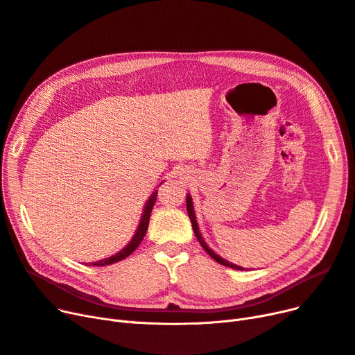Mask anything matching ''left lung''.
<instances>
[{
	"label": "left lung",
	"mask_w": 355,
	"mask_h": 355,
	"mask_svg": "<svg viewBox=\"0 0 355 355\" xmlns=\"http://www.w3.org/2000/svg\"><path fill=\"white\" fill-rule=\"evenodd\" d=\"M187 209H188V216H189V218H191L192 229H193V233H195V236H196V239H198V242L201 243V246L205 249V252L209 254V257H211L212 259H214L216 262H218V263H221V265H224V266H229V268H233V269H239V271H243V266H239V265H236V263H232V262H229V261H225L224 258L220 257V254H217L214 250L208 248V245L205 243L204 237L201 236L200 227H198V221H196V217H195V209H193V202H192L191 195H187Z\"/></svg>",
	"instance_id": "obj_1"
}]
</instances>
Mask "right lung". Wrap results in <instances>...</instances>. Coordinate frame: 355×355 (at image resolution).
<instances>
[{
  "label": "right lung",
  "mask_w": 355,
  "mask_h": 355,
  "mask_svg": "<svg viewBox=\"0 0 355 355\" xmlns=\"http://www.w3.org/2000/svg\"><path fill=\"white\" fill-rule=\"evenodd\" d=\"M155 196H157V191H154L153 195L148 198V201L146 202V207H144V211H143V217H141V221L138 224V229L135 232V234L132 236L131 242L126 245L121 252H118L116 254H113V257H109L106 259H102V261H97V262H92V263H87V266H106V265H112L115 262H119L125 258H128L130 254L139 246L141 240L144 239L146 233H147V229H148V223H150V214H151V209L154 207V202H155Z\"/></svg>",
  "instance_id": "1"
}]
</instances>
